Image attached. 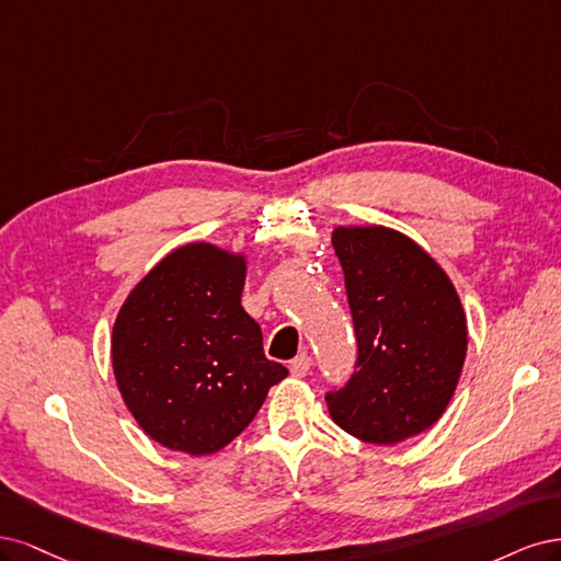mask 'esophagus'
Here are the masks:
<instances>
[{"mask_svg":"<svg viewBox=\"0 0 561 561\" xmlns=\"http://www.w3.org/2000/svg\"><path fill=\"white\" fill-rule=\"evenodd\" d=\"M310 366H312V358L307 354H300L291 360V366H288V370H291L294 377H305L307 373H310Z\"/></svg>","mask_w":561,"mask_h":561,"instance_id":"34e87169","label":"esophagus"}]
</instances>
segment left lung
Masks as SVG:
<instances>
[{
  "instance_id": "left-lung-1",
  "label": "left lung",
  "mask_w": 561,
  "mask_h": 561,
  "mask_svg": "<svg viewBox=\"0 0 561 561\" xmlns=\"http://www.w3.org/2000/svg\"><path fill=\"white\" fill-rule=\"evenodd\" d=\"M358 356L327 391L333 422L354 438L396 445L436 424L466 358L461 300L440 265L385 226L335 228Z\"/></svg>"
}]
</instances>
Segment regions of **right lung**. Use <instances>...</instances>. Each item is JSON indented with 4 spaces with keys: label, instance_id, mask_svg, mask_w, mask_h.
Returning a JSON list of instances; mask_svg holds the SVG:
<instances>
[{
    "label": "right lung",
    "instance_id": "obj_1",
    "mask_svg": "<svg viewBox=\"0 0 561 561\" xmlns=\"http://www.w3.org/2000/svg\"><path fill=\"white\" fill-rule=\"evenodd\" d=\"M244 259L186 244L123 302L112 358L121 396L149 436L176 451H219L249 426L288 370L263 354L242 307Z\"/></svg>",
    "mask_w": 561,
    "mask_h": 561
}]
</instances>
